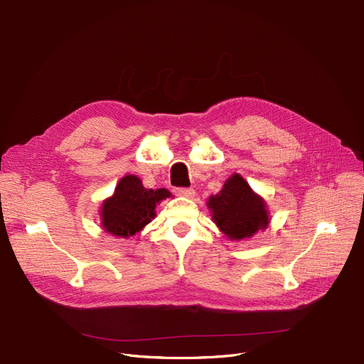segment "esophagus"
<instances>
[{
	"instance_id": "1",
	"label": "esophagus",
	"mask_w": 364,
	"mask_h": 364,
	"mask_svg": "<svg viewBox=\"0 0 364 364\" xmlns=\"http://www.w3.org/2000/svg\"><path fill=\"white\" fill-rule=\"evenodd\" d=\"M174 192L176 195L184 196V198H192L195 195V190L192 187H177Z\"/></svg>"
}]
</instances>
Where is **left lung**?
I'll return each mask as SVG.
<instances>
[{"label": "left lung", "mask_w": 364, "mask_h": 364, "mask_svg": "<svg viewBox=\"0 0 364 364\" xmlns=\"http://www.w3.org/2000/svg\"><path fill=\"white\" fill-rule=\"evenodd\" d=\"M208 206L214 223L233 240L251 237L269 224L264 200L239 174L232 176L220 193L209 198Z\"/></svg>", "instance_id": "left-lung-1"}]
</instances>
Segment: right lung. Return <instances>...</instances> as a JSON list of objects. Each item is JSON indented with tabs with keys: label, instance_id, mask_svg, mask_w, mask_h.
Masks as SVG:
<instances>
[{
	"label": "right lung",
	"instance_id": "add662e5",
	"mask_svg": "<svg viewBox=\"0 0 364 364\" xmlns=\"http://www.w3.org/2000/svg\"><path fill=\"white\" fill-rule=\"evenodd\" d=\"M169 196L166 188L147 190L136 176H127L103 203L102 225L113 236H134L155 217L156 203Z\"/></svg>",
	"mask_w": 364,
	"mask_h": 364
}]
</instances>
